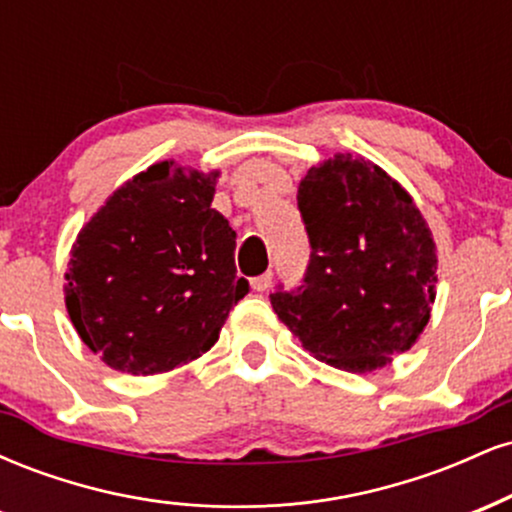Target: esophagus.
Listing matches in <instances>:
<instances>
[{
	"mask_svg": "<svg viewBox=\"0 0 512 512\" xmlns=\"http://www.w3.org/2000/svg\"><path fill=\"white\" fill-rule=\"evenodd\" d=\"M250 284H252V289H255V291H267L269 284H272V272H264L260 276H255Z\"/></svg>",
	"mask_w": 512,
	"mask_h": 512,
	"instance_id": "obj_1",
	"label": "esophagus"
}]
</instances>
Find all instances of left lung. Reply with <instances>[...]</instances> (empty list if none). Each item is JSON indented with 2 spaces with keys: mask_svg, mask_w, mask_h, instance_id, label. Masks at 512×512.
Here are the masks:
<instances>
[{
  "mask_svg": "<svg viewBox=\"0 0 512 512\" xmlns=\"http://www.w3.org/2000/svg\"><path fill=\"white\" fill-rule=\"evenodd\" d=\"M310 240L301 286L269 301L303 349L349 373L419 339L436 301V243L409 192L361 156L334 154L298 185Z\"/></svg>",
  "mask_w": 512,
  "mask_h": 512,
  "instance_id": "left-lung-1",
  "label": "left lung"
}]
</instances>
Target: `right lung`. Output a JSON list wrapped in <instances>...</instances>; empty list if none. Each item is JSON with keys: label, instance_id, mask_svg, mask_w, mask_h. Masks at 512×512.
I'll use <instances>...</instances> for the list:
<instances>
[{"label": "right lung", "instance_id": "add662e5", "mask_svg": "<svg viewBox=\"0 0 512 512\" xmlns=\"http://www.w3.org/2000/svg\"><path fill=\"white\" fill-rule=\"evenodd\" d=\"M216 178L156 163L76 236L64 301L81 342L110 368L154 375L195 361L250 291L236 274V231L211 209Z\"/></svg>", "mask_w": 512, "mask_h": 512}]
</instances>
